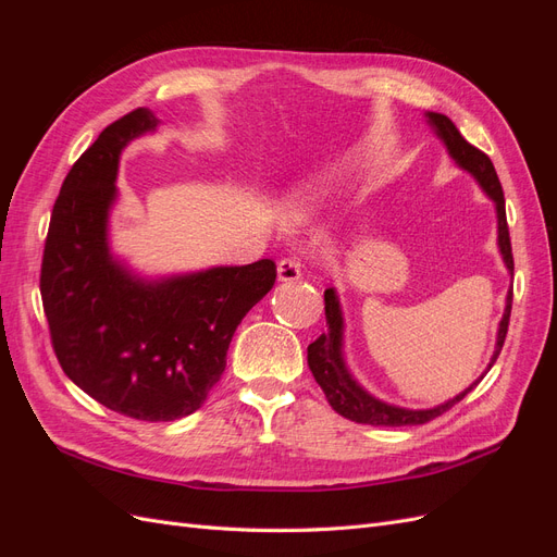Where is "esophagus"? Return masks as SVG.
I'll use <instances>...</instances> for the list:
<instances>
[{
	"label": "esophagus",
	"mask_w": 557,
	"mask_h": 557,
	"mask_svg": "<svg viewBox=\"0 0 557 557\" xmlns=\"http://www.w3.org/2000/svg\"><path fill=\"white\" fill-rule=\"evenodd\" d=\"M276 272H278V281H281V283H293V281H299V278H301V267H299V262L293 260V258L281 260L278 267H276Z\"/></svg>",
	"instance_id": "esophagus-1"
}]
</instances>
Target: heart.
I'll list each match as a JSON object with an SVG mask.
<instances>
[{
  "label": "heart",
  "instance_id": "b5f03b06",
  "mask_svg": "<svg viewBox=\"0 0 557 557\" xmlns=\"http://www.w3.org/2000/svg\"><path fill=\"white\" fill-rule=\"evenodd\" d=\"M320 190H323V183L320 178H313L305 185H297L288 195L283 197V218L288 225H301L307 223L309 218L318 209Z\"/></svg>",
  "mask_w": 557,
  "mask_h": 557
}]
</instances>
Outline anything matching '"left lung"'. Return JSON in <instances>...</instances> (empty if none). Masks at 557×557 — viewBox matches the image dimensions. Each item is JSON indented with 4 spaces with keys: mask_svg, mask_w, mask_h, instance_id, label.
I'll list each match as a JSON object with an SVG mask.
<instances>
[{
    "mask_svg": "<svg viewBox=\"0 0 557 557\" xmlns=\"http://www.w3.org/2000/svg\"><path fill=\"white\" fill-rule=\"evenodd\" d=\"M428 125L434 129L436 137L442 139L446 146V153L453 158V162L460 166L462 172L469 176H474V181L481 185V190L493 199L495 213H497V246H499V256L504 260V267L509 269V274L513 278V256H511V239H509V227H507V211H504V193L497 178L495 166L483 150L471 146L460 129L453 125V121L444 113H434L425 111ZM511 299L513 293L509 290L507 295V307H504L499 327H497V342L493 358L487 362V369H491L499 356V350L504 346V336H507L509 330V315H511ZM325 318H327V330L318 336L313 344L307 348V360L309 369L315 379V383L323 387V393L330 401V407L352 420V423H364V425H383V428H401V425H423L428 420L442 416L448 411L453 404H458L467 393L474 391L479 381L487 374V369L481 374L460 395H455L446 399L444 404H436V407L430 409H407V407H397V404H387L372 393H367L364 387L356 381V376L350 374V369L346 364L344 356V311H342V301L339 295H336L334 288L325 290Z\"/></svg>",
    "mask_w": 557,
    "mask_h": 557,
    "instance_id": "8db88e82",
    "label": "left lung"
}]
</instances>
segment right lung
Listing matches in <instances>:
<instances>
[{
  "mask_svg": "<svg viewBox=\"0 0 557 557\" xmlns=\"http://www.w3.org/2000/svg\"><path fill=\"white\" fill-rule=\"evenodd\" d=\"M160 121L137 109L109 125L66 174L44 248L41 299L55 356L83 393L150 423L190 416L225 372L244 315L276 264L144 276L109 242L123 150Z\"/></svg>",
  "mask_w": 557,
  "mask_h": 557,
  "instance_id": "1",
  "label": "right lung"
}]
</instances>
